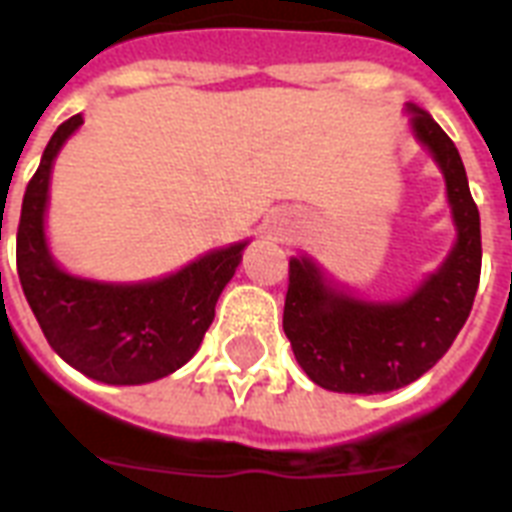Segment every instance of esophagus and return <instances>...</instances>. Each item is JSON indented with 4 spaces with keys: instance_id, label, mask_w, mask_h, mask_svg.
Instances as JSON below:
<instances>
[{
    "instance_id": "1",
    "label": "esophagus",
    "mask_w": 512,
    "mask_h": 512,
    "mask_svg": "<svg viewBox=\"0 0 512 512\" xmlns=\"http://www.w3.org/2000/svg\"><path fill=\"white\" fill-rule=\"evenodd\" d=\"M295 231V223L289 220L287 215H273L271 220V233L273 236H279V239H289Z\"/></svg>"
}]
</instances>
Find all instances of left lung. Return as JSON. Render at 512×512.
I'll return each instance as SVG.
<instances>
[{"label":"left lung","instance_id":"left-lung-1","mask_svg":"<svg viewBox=\"0 0 512 512\" xmlns=\"http://www.w3.org/2000/svg\"><path fill=\"white\" fill-rule=\"evenodd\" d=\"M409 130L444 175L454 244L401 300H369L337 284L313 257H289L284 335L297 364L335 393H388L436 366L468 321L481 279V217L454 146L428 111L406 103Z\"/></svg>","mask_w":512,"mask_h":512}]
</instances>
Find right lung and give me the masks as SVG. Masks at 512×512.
I'll return each mask as SVG.
<instances>
[{
  "mask_svg": "<svg viewBox=\"0 0 512 512\" xmlns=\"http://www.w3.org/2000/svg\"><path fill=\"white\" fill-rule=\"evenodd\" d=\"M82 124V114L60 124L26 188L18 225L20 287L68 366L106 385H146L177 372L199 350L249 239L209 249L159 279L100 281L66 271L47 239V204L55 159Z\"/></svg>",
  "mask_w": 512,
  "mask_h": 512,
  "instance_id": "obj_1",
  "label": "right lung"
}]
</instances>
